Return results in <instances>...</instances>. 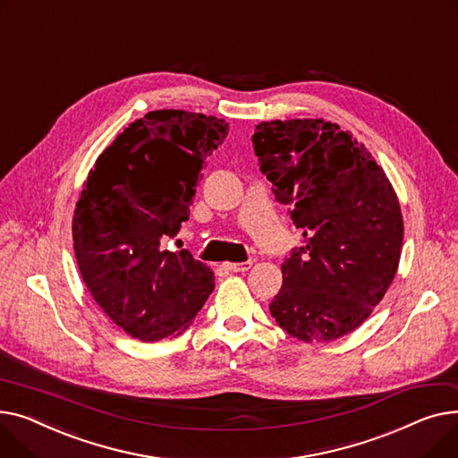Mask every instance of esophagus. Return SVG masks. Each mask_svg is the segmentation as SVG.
I'll return each instance as SVG.
<instances>
[{
    "label": "esophagus",
    "mask_w": 458,
    "mask_h": 458,
    "mask_svg": "<svg viewBox=\"0 0 458 458\" xmlns=\"http://www.w3.org/2000/svg\"><path fill=\"white\" fill-rule=\"evenodd\" d=\"M229 272H248L250 267L253 266V262H225L224 264Z\"/></svg>",
    "instance_id": "34e87169"
}]
</instances>
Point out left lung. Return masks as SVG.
Masks as SVG:
<instances>
[{"label": "left lung", "instance_id": "1", "mask_svg": "<svg viewBox=\"0 0 458 458\" xmlns=\"http://www.w3.org/2000/svg\"><path fill=\"white\" fill-rule=\"evenodd\" d=\"M253 146L305 238L281 264L277 326L307 344L355 331L397 272L403 216L392 182L352 132L319 118L262 122Z\"/></svg>", "mask_w": 458, "mask_h": 458}]
</instances>
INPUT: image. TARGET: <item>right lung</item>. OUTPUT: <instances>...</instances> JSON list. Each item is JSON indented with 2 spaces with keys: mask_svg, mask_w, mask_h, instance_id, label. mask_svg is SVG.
I'll use <instances>...</instances> for the list:
<instances>
[{
  "mask_svg": "<svg viewBox=\"0 0 458 458\" xmlns=\"http://www.w3.org/2000/svg\"><path fill=\"white\" fill-rule=\"evenodd\" d=\"M216 116L163 109L123 129L96 160L72 236L94 301L129 336L181 335L214 290V274L163 242L188 220L205 158L227 137Z\"/></svg>",
  "mask_w": 458,
  "mask_h": 458,
  "instance_id": "1",
  "label": "right lung"
}]
</instances>
